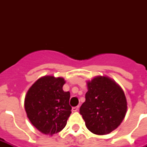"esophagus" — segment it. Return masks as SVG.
Returning <instances> with one entry per match:
<instances>
[{
    "instance_id": "obj_1",
    "label": "esophagus",
    "mask_w": 147,
    "mask_h": 147,
    "mask_svg": "<svg viewBox=\"0 0 147 147\" xmlns=\"http://www.w3.org/2000/svg\"><path fill=\"white\" fill-rule=\"evenodd\" d=\"M78 109H79V106H77V107H72V111H74V112L78 111Z\"/></svg>"
}]
</instances>
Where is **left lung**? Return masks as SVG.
I'll return each mask as SVG.
<instances>
[{
	"label": "left lung",
	"mask_w": 147,
	"mask_h": 147,
	"mask_svg": "<svg viewBox=\"0 0 147 147\" xmlns=\"http://www.w3.org/2000/svg\"><path fill=\"white\" fill-rule=\"evenodd\" d=\"M85 101L80 114L85 126L94 134H110L123 121L127 104L124 92L114 80L97 76L87 82Z\"/></svg>",
	"instance_id": "1"
}]
</instances>
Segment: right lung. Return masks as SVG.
<instances>
[{
  "label": "right lung",
  "mask_w": 147,
  "mask_h": 147,
  "mask_svg": "<svg viewBox=\"0 0 147 147\" xmlns=\"http://www.w3.org/2000/svg\"><path fill=\"white\" fill-rule=\"evenodd\" d=\"M64 78L47 76L39 78L26 93L24 107L31 123L44 134L53 135L65 127L70 116L69 92L62 89Z\"/></svg>",
  "instance_id": "add662e5"
}]
</instances>
